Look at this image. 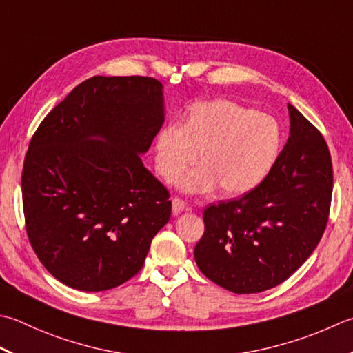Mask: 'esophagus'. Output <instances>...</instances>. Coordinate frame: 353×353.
Masks as SVG:
<instances>
[{
	"mask_svg": "<svg viewBox=\"0 0 353 353\" xmlns=\"http://www.w3.org/2000/svg\"><path fill=\"white\" fill-rule=\"evenodd\" d=\"M185 210H188V205H186L185 200L179 199V197L172 199V214H174V216H179V214Z\"/></svg>",
	"mask_w": 353,
	"mask_h": 353,
	"instance_id": "1",
	"label": "esophagus"
}]
</instances>
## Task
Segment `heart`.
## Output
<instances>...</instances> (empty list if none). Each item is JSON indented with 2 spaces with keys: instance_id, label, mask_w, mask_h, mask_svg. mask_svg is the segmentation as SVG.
<instances>
[{
  "instance_id": "b5f03b06",
  "label": "heart",
  "mask_w": 353,
  "mask_h": 353,
  "mask_svg": "<svg viewBox=\"0 0 353 353\" xmlns=\"http://www.w3.org/2000/svg\"><path fill=\"white\" fill-rule=\"evenodd\" d=\"M281 145L283 131L272 116L226 99L197 101L186 108L179 127L159 130L154 163L165 182H176L196 161L199 167L179 182L181 190L206 194L219 188L231 197L265 181Z\"/></svg>"
}]
</instances>
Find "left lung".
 <instances>
[{"label":"left lung","mask_w":353,"mask_h":353,"mask_svg":"<svg viewBox=\"0 0 353 353\" xmlns=\"http://www.w3.org/2000/svg\"><path fill=\"white\" fill-rule=\"evenodd\" d=\"M288 110V142L265 181L203 211L196 263L234 294L263 292L291 277L326 230L334 183L327 143L299 110Z\"/></svg>","instance_id":"obj_1"}]
</instances>
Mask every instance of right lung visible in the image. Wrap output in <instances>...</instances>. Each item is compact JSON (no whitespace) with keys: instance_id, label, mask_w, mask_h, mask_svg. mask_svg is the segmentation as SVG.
I'll list each match as a JSON object with an SVG mask.
<instances>
[{"instance_id":"add662e5","label":"right lung","mask_w":353,"mask_h":353,"mask_svg":"<svg viewBox=\"0 0 353 353\" xmlns=\"http://www.w3.org/2000/svg\"><path fill=\"white\" fill-rule=\"evenodd\" d=\"M162 88L145 76H93L34 131L21 177L26 230L67 286L99 292L134 277L168 223L170 192L141 159L165 121Z\"/></svg>"}]
</instances>
